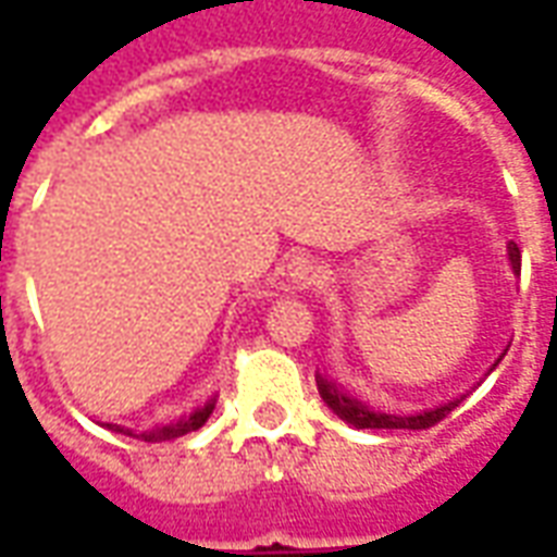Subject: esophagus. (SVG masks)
<instances>
[{
  "label": "esophagus",
  "mask_w": 557,
  "mask_h": 557,
  "mask_svg": "<svg viewBox=\"0 0 557 557\" xmlns=\"http://www.w3.org/2000/svg\"><path fill=\"white\" fill-rule=\"evenodd\" d=\"M286 280H289L295 289H307V286H313L315 280H319V271H315V262L310 256H298V259H292L289 268H286Z\"/></svg>",
  "instance_id": "34e87169"
}]
</instances>
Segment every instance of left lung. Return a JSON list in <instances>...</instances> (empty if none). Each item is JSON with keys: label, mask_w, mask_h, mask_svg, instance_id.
I'll list each match as a JSON object with an SVG mask.
<instances>
[{"label": "left lung", "mask_w": 557, "mask_h": 557, "mask_svg": "<svg viewBox=\"0 0 557 557\" xmlns=\"http://www.w3.org/2000/svg\"><path fill=\"white\" fill-rule=\"evenodd\" d=\"M507 259H510V265H513V271L519 274V271H522V253H519V247H516L513 242L507 244ZM498 361H502V358H498ZM495 363H492V370H495ZM315 385H319V394H322V399L327 403V409L334 411L339 420L351 423L355 430H430V426H435L438 420L447 418V414L466 399V394H462V397L447 399L442 406H435V409L430 411H418V414H385V411L367 409L363 403H358V399L349 397V394H343L334 382H327L322 375L315 379Z\"/></svg>", "instance_id": "8db88e82"}]
</instances>
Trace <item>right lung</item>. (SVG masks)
<instances>
[{"label":"right lung","instance_id":"add662e5","mask_svg":"<svg viewBox=\"0 0 557 557\" xmlns=\"http://www.w3.org/2000/svg\"><path fill=\"white\" fill-rule=\"evenodd\" d=\"M214 403L218 399H208L202 409H196L194 414H187V418L175 420L170 426H154V430H146V432H134V430H125V426H115V423H107V430H115L122 432V435H134V438H143V442H172V438H182L187 432L199 430L208 418H211V411H214Z\"/></svg>","mask_w":557,"mask_h":557}]
</instances>
